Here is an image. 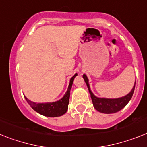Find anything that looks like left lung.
Segmentation results:
<instances>
[{
	"label": "left lung",
	"mask_w": 147,
	"mask_h": 147,
	"mask_svg": "<svg viewBox=\"0 0 147 147\" xmlns=\"http://www.w3.org/2000/svg\"><path fill=\"white\" fill-rule=\"evenodd\" d=\"M84 79L85 83L88 87L89 92L90 94V97L92 98V104L95 109L97 110L98 111L103 113H113L119 111L121 109H123L131 100L132 97L133 93L134 91V87H135V84L132 90H131L129 94H127L125 96L121 97V98H98L95 96L92 92L89 84V81L86 75L83 76Z\"/></svg>",
	"instance_id": "8db88e82"
}]
</instances>
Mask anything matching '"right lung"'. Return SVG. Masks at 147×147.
Returning a JSON list of instances; mask_svg holds the SVG:
<instances>
[{"label": "right lung", "mask_w": 147, "mask_h": 147, "mask_svg": "<svg viewBox=\"0 0 147 147\" xmlns=\"http://www.w3.org/2000/svg\"><path fill=\"white\" fill-rule=\"evenodd\" d=\"M76 76H78L77 74L71 78L67 91L63 97L59 101L55 102H48V103H36V102L30 101L25 96L24 98L28 102V104L30 105V107L35 111L40 113L42 115L49 117H56L63 115L68 110V105L69 102L70 90L72 86L74 78H76Z\"/></svg>", "instance_id": "1"}]
</instances>
